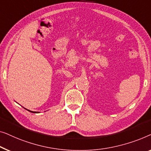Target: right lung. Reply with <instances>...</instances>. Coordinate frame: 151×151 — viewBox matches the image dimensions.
Listing matches in <instances>:
<instances>
[{
	"label": "right lung",
	"mask_w": 151,
	"mask_h": 151,
	"mask_svg": "<svg viewBox=\"0 0 151 151\" xmlns=\"http://www.w3.org/2000/svg\"><path fill=\"white\" fill-rule=\"evenodd\" d=\"M28 111H29V110H28ZM30 112H33V113H36V112H35V111H29Z\"/></svg>",
	"instance_id": "right-lung-1"
}]
</instances>
